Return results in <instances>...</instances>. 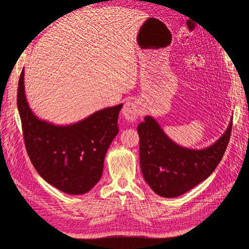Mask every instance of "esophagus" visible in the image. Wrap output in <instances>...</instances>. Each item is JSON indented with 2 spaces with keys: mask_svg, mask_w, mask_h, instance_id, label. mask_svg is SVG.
I'll use <instances>...</instances> for the list:
<instances>
[{
  "mask_svg": "<svg viewBox=\"0 0 249 249\" xmlns=\"http://www.w3.org/2000/svg\"><path fill=\"white\" fill-rule=\"evenodd\" d=\"M141 113V108L138 102L136 101H126L123 108V114L125 119L130 122H135Z\"/></svg>",
  "mask_w": 249,
  "mask_h": 249,
  "instance_id": "obj_1",
  "label": "esophagus"
}]
</instances>
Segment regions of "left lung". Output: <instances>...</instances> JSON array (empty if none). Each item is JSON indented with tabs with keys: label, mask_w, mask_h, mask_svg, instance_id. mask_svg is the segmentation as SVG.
Returning a JSON list of instances; mask_svg holds the SVG:
<instances>
[{
	"label": "left lung",
	"mask_w": 249,
	"mask_h": 249,
	"mask_svg": "<svg viewBox=\"0 0 249 249\" xmlns=\"http://www.w3.org/2000/svg\"><path fill=\"white\" fill-rule=\"evenodd\" d=\"M232 122L213 145L200 150L183 148L163 133L152 117L139 124L140 166L150 188L163 197H176L205 180L221 161Z\"/></svg>",
	"instance_id": "obj_1"
}]
</instances>
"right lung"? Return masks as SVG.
I'll return each mask as SVG.
<instances>
[{
  "label": "right lung",
  "instance_id": "obj_1",
  "mask_svg": "<svg viewBox=\"0 0 249 249\" xmlns=\"http://www.w3.org/2000/svg\"><path fill=\"white\" fill-rule=\"evenodd\" d=\"M18 108L27 153L39 176L69 194H83L91 189L102 177L105 156L118 133L123 105L97 111L71 125H53L39 120L30 110L22 70Z\"/></svg>",
  "mask_w": 249,
  "mask_h": 249
}]
</instances>
